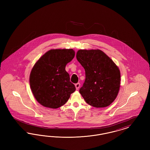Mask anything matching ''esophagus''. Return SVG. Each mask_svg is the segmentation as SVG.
<instances>
[{
    "label": "esophagus",
    "mask_w": 150,
    "mask_h": 150,
    "mask_svg": "<svg viewBox=\"0 0 150 150\" xmlns=\"http://www.w3.org/2000/svg\"><path fill=\"white\" fill-rule=\"evenodd\" d=\"M80 86V84L79 83H78L75 84V87H76V89L77 90H78L79 89Z\"/></svg>",
    "instance_id": "1"
}]
</instances>
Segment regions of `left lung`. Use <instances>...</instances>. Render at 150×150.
<instances>
[{
	"label": "left lung",
	"mask_w": 150,
	"mask_h": 150,
	"mask_svg": "<svg viewBox=\"0 0 150 150\" xmlns=\"http://www.w3.org/2000/svg\"><path fill=\"white\" fill-rule=\"evenodd\" d=\"M76 58L86 71L79 92L86 102L97 108L107 107L116 98L120 85V72L102 50H79Z\"/></svg>",
	"instance_id": "obj_1"
}]
</instances>
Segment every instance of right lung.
Masks as SVG:
<instances>
[{
    "mask_svg": "<svg viewBox=\"0 0 150 150\" xmlns=\"http://www.w3.org/2000/svg\"><path fill=\"white\" fill-rule=\"evenodd\" d=\"M75 56L70 50H51L34 66L30 75V88L36 100L44 107L57 108L64 105L76 88L65 67Z\"/></svg>",
    "mask_w": 150,
    "mask_h": 150,
    "instance_id": "right-lung-1",
    "label": "right lung"
}]
</instances>
